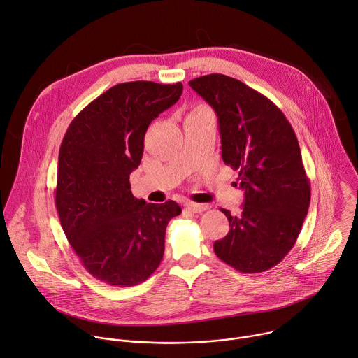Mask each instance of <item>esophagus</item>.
<instances>
[{
    "mask_svg": "<svg viewBox=\"0 0 358 358\" xmlns=\"http://www.w3.org/2000/svg\"><path fill=\"white\" fill-rule=\"evenodd\" d=\"M185 208L191 213H203L208 208V206L207 204H197V203H187Z\"/></svg>",
    "mask_w": 358,
    "mask_h": 358,
    "instance_id": "34e87169",
    "label": "esophagus"
}]
</instances>
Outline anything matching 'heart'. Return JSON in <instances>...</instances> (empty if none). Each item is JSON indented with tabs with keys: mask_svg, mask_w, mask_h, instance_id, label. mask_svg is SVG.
<instances>
[{
	"mask_svg": "<svg viewBox=\"0 0 358 358\" xmlns=\"http://www.w3.org/2000/svg\"><path fill=\"white\" fill-rule=\"evenodd\" d=\"M200 108H206V107H204V106H199L196 110H200Z\"/></svg>",
	"mask_w": 358,
	"mask_h": 358,
	"instance_id": "heart-1",
	"label": "heart"
}]
</instances>
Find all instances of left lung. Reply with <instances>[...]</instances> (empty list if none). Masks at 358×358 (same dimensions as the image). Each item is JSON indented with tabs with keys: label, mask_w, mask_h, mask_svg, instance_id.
<instances>
[{
	"label": "left lung",
	"mask_w": 358,
	"mask_h": 358,
	"mask_svg": "<svg viewBox=\"0 0 358 358\" xmlns=\"http://www.w3.org/2000/svg\"><path fill=\"white\" fill-rule=\"evenodd\" d=\"M188 84L215 111L222 161L240 171L244 191L240 215L221 208L230 231L214 252L237 271H267L296 244L310 206L294 129L267 96L236 78L208 74Z\"/></svg>",
	"instance_id": "8db88e82"
}]
</instances>
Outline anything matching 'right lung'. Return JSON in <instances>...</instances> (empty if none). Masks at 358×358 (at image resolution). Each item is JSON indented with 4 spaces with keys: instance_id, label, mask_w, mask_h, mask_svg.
I'll list each match as a JSON object with an SVG mask.
<instances>
[{
    "instance_id": "right-lung-1",
    "label": "right lung",
    "mask_w": 358,
    "mask_h": 358,
    "mask_svg": "<svg viewBox=\"0 0 358 358\" xmlns=\"http://www.w3.org/2000/svg\"><path fill=\"white\" fill-rule=\"evenodd\" d=\"M181 94V83L117 84L90 103L62 138L55 188L62 230L84 268L110 285L145 281L162 259L169 221L181 214L171 200L136 199L129 184L148 125Z\"/></svg>"
}]
</instances>
